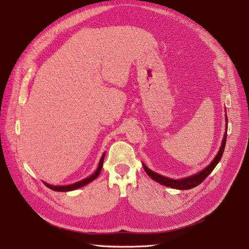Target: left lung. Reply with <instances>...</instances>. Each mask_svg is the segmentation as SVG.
<instances>
[{"label": "left lung", "mask_w": 249, "mask_h": 249, "mask_svg": "<svg viewBox=\"0 0 249 249\" xmlns=\"http://www.w3.org/2000/svg\"><path fill=\"white\" fill-rule=\"evenodd\" d=\"M228 122V120H227ZM226 141H227V132L225 133V137L223 139V142H222V146H221V149L218 153V155L216 156V158L214 159V160H213L204 170H202L201 172L195 174V175H192V176H189L187 177V178H183V179H179V180H175V179H170V178H167V177H164L162 175H160L154 171H152L151 169H149L144 163H143V167L145 169V171L147 172V174L151 177V178L164 186H167V187H171V188H175V189H180V190H187V189H191V188H194L195 186L199 185L200 183H202L206 178L207 176L214 170V168L216 167V165L219 163L222 156H223V153L225 151V146H226Z\"/></svg>", "instance_id": "8db88e82"}]
</instances>
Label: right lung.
<instances>
[{
    "label": "right lung",
    "mask_w": 249,
    "mask_h": 249,
    "mask_svg": "<svg viewBox=\"0 0 249 249\" xmlns=\"http://www.w3.org/2000/svg\"><path fill=\"white\" fill-rule=\"evenodd\" d=\"M104 156H105V153L102 155V157H101V159H100V161H99V163H98V167H97L96 171H95L92 175L87 177L86 179H84V180H82V181L76 182V183L71 184V185H66V186H53V185H49V184H47V183H45V182H43V183H44L48 188H50V189H52V190H54V191H60V192L71 191V190H75V189H78V188H80V187H83V186H85L86 184H88V183L91 182L92 180H94L95 178H97L99 173H100V171H101L102 165H103Z\"/></svg>",
    "instance_id": "add662e5"
}]
</instances>
